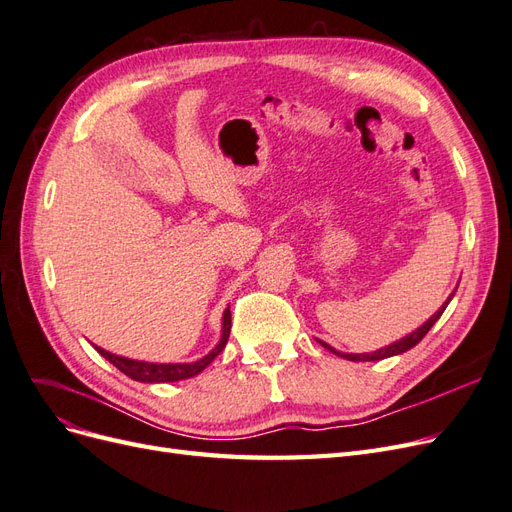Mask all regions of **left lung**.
I'll return each mask as SVG.
<instances>
[{
  "label": "left lung",
  "mask_w": 512,
  "mask_h": 512,
  "mask_svg": "<svg viewBox=\"0 0 512 512\" xmlns=\"http://www.w3.org/2000/svg\"><path fill=\"white\" fill-rule=\"evenodd\" d=\"M455 294V292H453ZM453 294L451 297H448V301L453 299ZM448 301L438 309L436 314H433L421 329H416V331H412L408 337H404V339H399V342H395V344H391V346H386V348H382V350H378V352H371V354H344V352H337V350H333L329 344H324V342H318L327 348V350H331L333 354H337V356H342V359H348V361H380V359H389V356H395V354H401V352H406V350H410V348H414L418 342H421V339L429 333V329L433 327V324L438 322V318L442 316V312L446 309V305H448Z\"/></svg>",
  "instance_id": "1"
}]
</instances>
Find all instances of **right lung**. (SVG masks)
<instances>
[{
  "instance_id": "obj_1",
  "label": "right lung",
  "mask_w": 512,
  "mask_h": 512,
  "mask_svg": "<svg viewBox=\"0 0 512 512\" xmlns=\"http://www.w3.org/2000/svg\"><path fill=\"white\" fill-rule=\"evenodd\" d=\"M230 327H232V320H230V309H226L224 312V329H222V339L220 344L215 346L207 356H203V359L196 361V363H145V361H132V359H123V356H117V354H111L106 352L102 348L96 346V350L104 356V359L108 363H113L121 374L130 376L132 380H138V382H177V380H185V378H192L196 374H200L215 356H218L226 342H228V335H230Z\"/></svg>"
}]
</instances>
